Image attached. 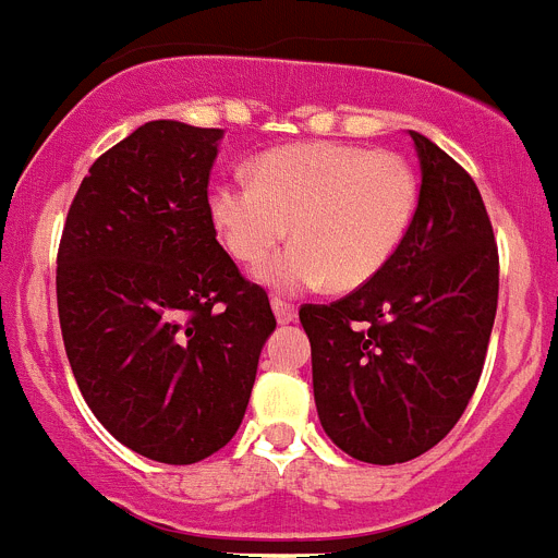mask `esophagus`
<instances>
[{
    "label": "esophagus",
    "instance_id": "1",
    "mask_svg": "<svg viewBox=\"0 0 558 558\" xmlns=\"http://www.w3.org/2000/svg\"><path fill=\"white\" fill-rule=\"evenodd\" d=\"M271 308H275L278 323H294V317H298V308H294L292 303L280 301V298H271Z\"/></svg>",
    "mask_w": 558,
    "mask_h": 558
}]
</instances>
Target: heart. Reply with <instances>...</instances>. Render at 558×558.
Returning <instances> with one entry per match:
<instances>
[{
  "mask_svg": "<svg viewBox=\"0 0 558 558\" xmlns=\"http://www.w3.org/2000/svg\"><path fill=\"white\" fill-rule=\"evenodd\" d=\"M411 163L388 149L345 142H301L250 161V181L215 184L207 213L238 264L255 266L287 241L294 246L260 269L278 292H306L329 280L357 289L400 250L416 209Z\"/></svg>",
  "mask_w": 558,
  "mask_h": 558,
  "instance_id": "obj_1",
  "label": "heart"
}]
</instances>
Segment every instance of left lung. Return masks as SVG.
<instances>
[{"label":"left lung","mask_w":558,"mask_h":558,"mask_svg":"<svg viewBox=\"0 0 558 558\" xmlns=\"http://www.w3.org/2000/svg\"><path fill=\"white\" fill-rule=\"evenodd\" d=\"M420 198L386 269L329 306L306 303L323 430L372 465L434 448L480 383L499 298V252L474 178L411 133Z\"/></svg>","instance_id":"1"}]
</instances>
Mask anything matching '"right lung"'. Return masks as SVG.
Masks as SVG:
<instances>
[{
	"label": "right lung",
	"instance_id": "1",
	"mask_svg": "<svg viewBox=\"0 0 558 558\" xmlns=\"http://www.w3.org/2000/svg\"><path fill=\"white\" fill-rule=\"evenodd\" d=\"M223 130L147 121L96 158L56 257L64 351L96 420L147 460L192 465L235 437L269 298L215 241Z\"/></svg>",
	"mask_w": 558,
	"mask_h": 558
}]
</instances>
